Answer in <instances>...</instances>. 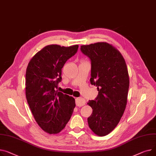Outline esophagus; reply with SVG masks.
Returning a JSON list of instances; mask_svg holds the SVG:
<instances>
[{"label": "esophagus", "instance_id": "34e87169", "mask_svg": "<svg viewBox=\"0 0 156 156\" xmlns=\"http://www.w3.org/2000/svg\"><path fill=\"white\" fill-rule=\"evenodd\" d=\"M85 100L83 98H76V105L78 107H82L85 105Z\"/></svg>", "mask_w": 156, "mask_h": 156}]
</instances>
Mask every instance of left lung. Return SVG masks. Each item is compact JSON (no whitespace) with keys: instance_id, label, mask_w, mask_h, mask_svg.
Instances as JSON below:
<instances>
[{"instance_id":"left-lung-1","label":"left lung","mask_w":156,"mask_h":156,"mask_svg":"<svg viewBox=\"0 0 156 156\" xmlns=\"http://www.w3.org/2000/svg\"><path fill=\"white\" fill-rule=\"evenodd\" d=\"M81 51L91 61V85L98 95L88 104L93 113L88 126L99 136H105L116 127L126 109L129 77L126 61L120 52L107 43L81 46Z\"/></svg>"}]
</instances>
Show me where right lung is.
I'll return each instance as SVG.
<instances>
[{"instance_id":"obj_1","label":"right lung","mask_w":156,"mask_h":156,"mask_svg":"<svg viewBox=\"0 0 156 156\" xmlns=\"http://www.w3.org/2000/svg\"><path fill=\"white\" fill-rule=\"evenodd\" d=\"M78 45L45 46L33 57L26 73V95L29 108L44 131L57 133L68 122L75 107V99L58 91L61 70L74 56Z\"/></svg>"}]
</instances>
